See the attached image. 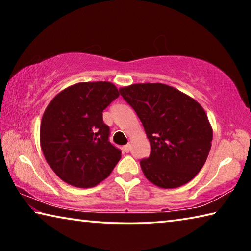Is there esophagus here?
<instances>
[{
    "mask_svg": "<svg viewBox=\"0 0 251 251\" xmlns=\"http://www.w3.org/2000/svg\"><path fill=\"white\" fill-rule=\"evenodd\" d=\"M123 150H124L125 152H129L130 150H131V145H130V144H127V145L123 147Z\"/></svg>",
    "mask_w": 251,
    "mask_h": 251,
    "instance_id": "esophagus-1",
    "label": "esophagus"
}]
</instances>
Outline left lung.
<instances>
[{
	"label": "left lung",
	"instance_id": "8db88e82",
	"mask_svg": "<svg viewBox=\"0 0 251 251\" xmlns=\"http://www.w3.org/2000/svg\"><path fill=\"white\" fill-rule=\"evenodd\" d=\"M121 95L137 114L151 143L144 175L160 188H177L197 175L209 154L212 128L201 105L161 83L133 84Z\"/></svg>",
	"mask_w": 251,
	"mask_h": 251
}]
</instances>
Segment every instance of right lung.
<instances>
[{
  "mask_svg": "<svg viewBox=\"0 0 251 251\" xmlns=\"http://www.w3.org/2000/svg\"><path fill=\"white\" fill-rule=\"evenodd\" d=\"M118 96L110 82L77 83L59 92L46 107L41 148L50 167L66 184L78 188L99 185L121 159L103 122V110Z\"/></svg>",
  "mask_w": 251,
  "mask_h": 251,
  "instance_id": "add662e5",
  "label": "right lung"
}]
</instances>
